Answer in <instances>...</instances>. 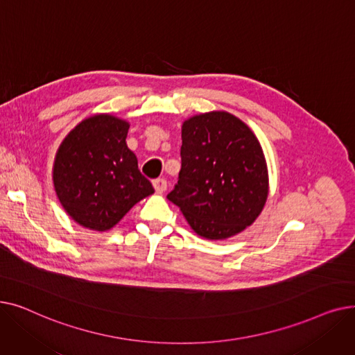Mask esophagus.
Wrapping results in <instances>:
<instances>
[{
    "label": "esophagus",
    "instance_id": "1",
    "mask_svg": "<svg viewBox=\"0 0 355 355\" xmlns=\"http://www.w3.org/2000/svg\"><path fill=\"white\" fill-rule=\"evenodd\" d=\"M153 185L157 193H164L166 190V180L165 178H155L153 181Z\"/></svg>",
    "mask_w": 355,
    "mask_h": 355
}]
</instances>
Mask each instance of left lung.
Instances as JSON below:
<instances>
[{
    "mask_svg": "<svg viewBox=\"0 0 355 355\" xmlns=\"http://www.w3.org/2000/svg\"><path fill=\"white\" fill-rule=\"evenodd\" d=\"M181 138L178 182L166 198L204 239L243 232L269 193L266 159L250 128L229 112H209L185 121Z\"/></svg>",
    "mask_w": 355,
    "mask_h": 355,
    "instance_id": "1",
    "label": "left lung"
}]
</instances>
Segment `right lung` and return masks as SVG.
<instances>
[{"instance_id": "add662e5", "label": "right lung", "mask_w": 355, "mask_h": 355, "mask_svg": "<svg viewBox=\"0 0 355 355\" xmlns=\"http://www.w3.org/2000/svg\"><path fill=\"white\" fill-rule=\"evenodd\" d=\"M128 129L129 123L116 116H90L70 130L55 154V194L66 213L86 229H112L154 193L126 145Z\"/></svg>"}]
</instances>
